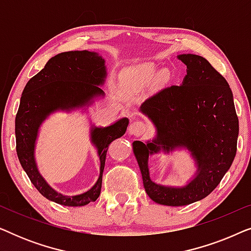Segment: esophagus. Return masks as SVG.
<instances>
[{
    "label": "esophagus",
    "mask_w": 251,
    "mask_h": 251,
    "mask_svg": "<svg viewBox=\"0 0 251 251\" xmlns=\"http://www.w3.org/2000/svg\"><path fill=\"white\" fill-rule=\"evenodd\" d=\"M145 129H146L145 123L142 122V121H135L129 126L128 132H129V135L138 137V136L143 135V133L145 132Z\"/></svg>",
    "instance_id": "1"
}]
</instances>
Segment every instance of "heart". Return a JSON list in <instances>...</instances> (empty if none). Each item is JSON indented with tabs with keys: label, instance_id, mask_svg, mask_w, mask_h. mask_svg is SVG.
<instances>
[{
	"label": "heart",
	"instance_id": "heart-1",
	"mask_svg": "<svg viewBox=\"0 0 251 251\" xmlns=\"http://www.w3.org/2000/svg\"><path fill=\"white\" fill-rule=\"evenodd\" d=\"M154 75H155V70L151 65H142L137 67L130 74V81L135 82L138 84H149L153 81Z\"/></svg>",
	"mask_w": 251,
	"mask_h": 251
}]
</instances>
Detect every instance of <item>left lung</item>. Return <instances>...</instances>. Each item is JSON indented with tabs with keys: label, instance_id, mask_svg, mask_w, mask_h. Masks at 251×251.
Wrapping results in <instances>:
<instances>
[{
	"label": "left lung",
	"instance_id": "1",
	"mask_svg": "<svg viewBox=\"0 0 251 251\" xmlns=\"http://www.w3.org/2000/svg\"><path fill=\"white\" fill-rule=\"evenodd\" d=\"M186 65L180 85H171L146 99L139 111L150 119L155 136L132 150L144 188L154 202L187 205L208 197L231 168L236 153L239 120L227 81L203 57L178 54ZM187 150L196 171L184 185L157 184L150 179V156Z\"/></svg>",
	"mask_w": 251,
	"mask_h": 251
}]
</instances>
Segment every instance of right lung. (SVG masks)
Returning a JSON list of instances; mask_svg holds the SVG:
<instances>
[{
	"label": "right lung",
	"mask_w": 251,
	"mask_h": 251,
	"mask_svg": "<svg viewBox=\"0 0 251 251\" xmlns=\"http://www.w3.org/2000/svg\"><path fill=\"white\" fill-rule=\"evenodd\" d=\"M106 61L95 51H67L48 60L43 70L27 82L16 116L17 154L23 169L36 190L48 200L67 207H81L94 202L100 195L102 171L107 147L125 135L129 120L122 118L107 126L90 121V143L97 151L99 176L83 193L65 195L51 187L37 167L35 150L40 129L56 112L71 113L80 109L89 113L97 100L105 98L101 87L107 77Z\"/></svg>",
	"instance_id": "1"
}]
</instances>
